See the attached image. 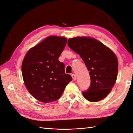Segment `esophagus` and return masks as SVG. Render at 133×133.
Here are the masks:
<instances>
[{"mask_svg":"<svg viewBox=\"0 0 133 133\" xmlns=\"http://www.w3.org/2000/svg\"><path fill=\"white\" fill-rule=\"evenodd\" d=\"M71 77H72V78H73V79L74 80H76V75L75 74H72L71 75Z\"/></svg>","mask_w":133,"mask_h":133,"instance_id":"34e87169","label":"esophagus"}]
</instances>
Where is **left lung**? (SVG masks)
<instances>
[{"label": "left lung", "instance_id": "8db88e82", "mask_svg": "<svg viewBox=\"0 0 133 133\" xmlns=\"http://www.w3.org/2000/svg\"><path fill=\"white\" fill-rule=\"evenodd\" d=\"M71 50L78 53L86 65L90 85L83 95L88 101L96 102L109 94L116 82L118 61L114 53L103 43L90 37H75L68 41Z\"/></svg>", "mask_w": 133, "mask_h": 133}]
</instances>
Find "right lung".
<instances>
[{"label": "right lung", "mask_w": 133, "mask_h": 133, "mask_svg": "<svg viewBox=\"0 0 133 133\" xmlns=\"http://www.w3.org/2000/svg\"><path fill=\"white\" fill-rule=\"evenodd\" d=\"M65 37L50 36L27 52L22 71L30 94L43 103H50L62 96L71 76L65 73L59 57L65 47Z\"/></svg>", "instance_id": "obj_1"}]
</instances>
